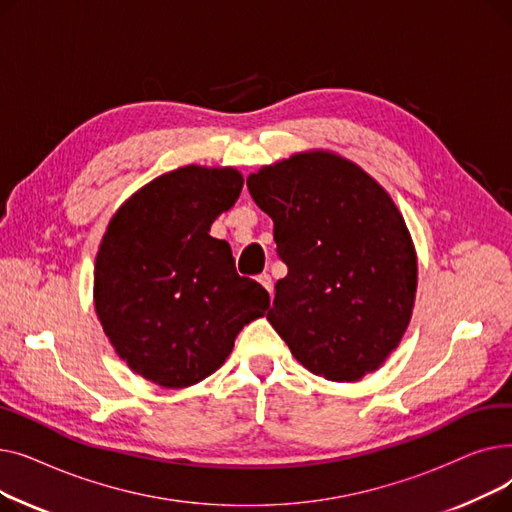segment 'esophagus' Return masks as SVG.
<instances>
[{
	"label": "esophagus",
	"instance_id": "obj_1",
	"mask_svg": "<svg viewBox=\"0 0 512 512\" xmlns=\"http://www.w3.org/2000/svg\"><path fill=\"white\" fill-rule=\"evenodd\" d=\"M257 282L267 290V292H274V282H272V276L270 274H261L259 278H257Z\"/></svg>",
	"mask_w": 512,
	"mask_h": 512
}]
</instances>
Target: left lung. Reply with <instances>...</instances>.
<instances>
[{"instance_id":"obj_1","label":"left lung","mask_w":512,"mask_h":512,"mask_svg":"<svg viewBox=\"0 0 512 512\" xmlns=\"http://www.w3.org/2000/svg\"><path fill=\"white\" fill-rule=\"evenodd\" d=\"M247 186L288 265L267 321L292 357L330 382L378 371L409 328L417 292L413 238L386 188L326 149L263 166Z\"/></svg>"}]
</instances>
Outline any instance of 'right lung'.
I'll list each match as a JSON object with an SVG mask.
<instances>
[{
    "label": "right lung",
    "instance_id": "right-lung-1",
    "mask_svg": "<svg viewBox=\"0 0 512 512\" xmlns=\"http://www.w3.org/2000/svg\"><path fill=\"white\" fill-rule=\"evenodd\" d=\"M236 168L182 166L132 193L99 242L93 303L116 355L161 388L218 371L238 332L270 307L240 278L226 240L209 236L240 197Z\"/></svg>",
    "mask_w": 512,
    "mask_h": 512
}]
</instances>
